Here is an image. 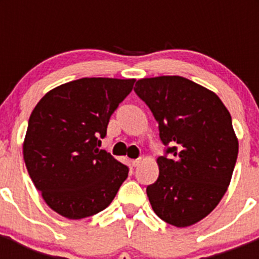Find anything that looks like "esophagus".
I'll return each mask as SVG.
<instances>
[{"mask_svg":"<svg viewBox=\"0 0 259 259\" xmlns=\"http://www.w3.org/2000/svg\"><path fill=\"white\" fill-rule=\"evenodd\" d=\"M131 162H132V166L137 167L139 164L141 163V158H137V159H134V161H131Z\"/></svg>","mask_w":259,"mask_h":259,"instance_id":"1","label":"esophagus"}]
</instances>
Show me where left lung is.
Returning <instances> with one entry per match:
<instances>
[{
  "label": "left lung",
  "mask_w": 259,
  "mask_h": 259,
  "mask_svg": "<svg viewBox=\"0 0 259 259\" xmlns=\"http://www.w3.org/2000/svg\"><path fill=\"white\" fill-rule=\"evenodd\" d=\"M135 92L166 146L157 182L146 187L150 205L166 223L188 227L217 207L230 185L239 153L231 114L214 92L182 76L137 80Z\"/></svg>",
  "instance_id": "1"
}]
</instances>
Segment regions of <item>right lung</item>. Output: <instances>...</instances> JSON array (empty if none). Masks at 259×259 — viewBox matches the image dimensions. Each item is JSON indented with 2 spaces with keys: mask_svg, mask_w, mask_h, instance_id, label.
Masks as SVG:
<instances>
[{
  "mask_svg": "<svg viewBox=\"0 0 259 259\" xmlns=\"http://www.w3.org/2000/svg\"><path fill=\"white\" fill-rule=\"evenodd\" d=\"M135 79L83 77L52 89L32 111L23 155L48 206L83 219L109 206L128 166L104 149L110 116L131 93Z\"/></svg>",
  "mask_w": 259,
  "mask_h": 259,
  "instance_id": "add662e5",
  "label": "right lung"
}]
</instances>
